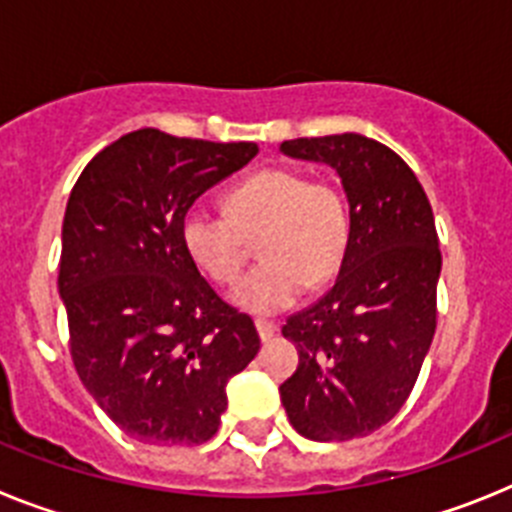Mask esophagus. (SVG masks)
Returning <instances> with one entry per match:
<instances>
[{
	"mask_svg": "<svg viewBox=\"0 0 512 512\" xmlns=\"http://www.w3.org/2000/svg\"><path fill=\"white\" fill-rule=\"evenodd\" d=\"M255 327H257V335H260L262 342H268L270 337H275V332H278V324L265 322V319H257Z\"/></svg>",
	"mask_w": 512,
	"mask_h": 512,
	"instance_id": "esophagus-1",
	"label": "esophagus"
}]
</instances>
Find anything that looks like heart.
Masks as SVG:
<instances>
[{"label":"heart","instance_id":"1","mask_svg":"<svg viewBox=\"0 0 512 512\" xmlns=\"http://www.w3.org/2000/svg\"><path fill=\"white\" fill-rule=\"evenodd\" d=\"M182 247L203 275L231 283L257 239L260 265L231 291L252 314L288 309L304 288L335 278L350 244L348 198L330 180H309L291 167H265L226 193V213L185 211Z\"/></svg>","mask_w":512,"mask_h":512}]
</instances>
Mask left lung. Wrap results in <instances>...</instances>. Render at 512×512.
I'll use <instances>...</instances> for the list:
<instances>
[{"instance_id": "8db88e82", "label": "left lung", "mask_w": 512, "mask_h": 512, "mask_svg": "<svg viewBox=\"0 0 512 512\" xmlns=\"http://www.w3.org/2000/svg\"><path fill=\"white\" fill-rule=\"evenodd\" d=\"M281 151L330 164L350 206L337 281L283 324L299 368L281 384V402L309 441L363 438L402 410L433 342V208L407 162L361 133L283 141Z\"/></svg>"}]
</instances>
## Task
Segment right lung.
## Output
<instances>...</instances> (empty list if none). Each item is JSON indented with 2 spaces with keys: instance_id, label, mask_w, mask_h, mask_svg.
Wrapping results in <instances>:
<instances>
[{
  "instance_id": "right-lung-1",
  "label": "right lung",
  "mask_w": 512,
  "mask_h": 512,
  "mask_svg": "<svg viewBox=\"0 0 512 512\" xmlns=\"http://www.w3.org/2000/svg\"><path fill=\"white\" fill-rule=\"evenodd\" d=\"M257 151L141 128L105 146L71 190L59 265L71 358L136 441H211L226 384L260 350L252 319L219 299L180 239L185 211Z\"/></svg>"
}]
</instances>
